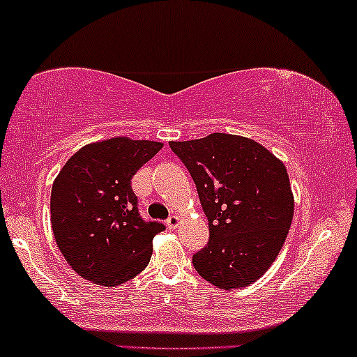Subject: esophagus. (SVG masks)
I'll use <instances>...</instances> for the list:
<instances>
[{"label": "esophagus", "instance_id": "esophagus-1", "mask_svg": "<svg viewBox=\"0 0 357 357\" xmlns=\"http://www.w3.org/2000/svg\"><path fill=\"white\" fill-rule=\"evenodd\" d=\"M165 224H167L169 229H177V226L180 224V218L175 216V214H172V216H170L167 221H165Z\"/></svg>", "mask_w": 357, "mask_h": 357}]
</instances>
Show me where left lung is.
I'll return each mask as SVG.
<instances>
[{"mask_svg": "<svg viewBox=\"0 0 357 357\" xmlns=\"http://www.w3.org/2000/svg\"><path fill=\"white\" fill-rule=\"evenodd\" d=\"M169 146L192 175L208 218L209 242L193 255L195 270L226 291L255 282L276 260L294 216L284 164L237 135Z\"/></svg>", "mask_w": 357, "mask_h": 357, "instance_id": "1", "label": "left lung"}]
</instances>
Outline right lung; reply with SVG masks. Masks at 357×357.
<instances>
[{"mask_svg": "<svg viewBox=\"0 0 357 357\" xmlns=\"http://www.w3.org/2000/svg\"><path fill=\"white\" fill-rule=\"evenodd\" d=\"M162 143L112 138L87 144L63 165L52 187L53 236L73 270L115 287L148 266L165 226L139 216L131 178Z\"/></svg>", "mask_w": 357, "mask_h": 357, "instance_id": "add662e5", "label": "right lung"}]
</instances>
